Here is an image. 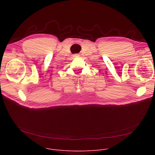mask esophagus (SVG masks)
<instances>
[{
	"instance_id": "esophagus-1",
	"label": "esophagus",
	"mask_w": 155,
	"mask_h": 155,
	"mask_svg": "<svg viewBox=\"0 0 155 155\" xmlns=\"http://www.w3.org/2000/svg\"><path fill=\"white\" fill-rule=\"evenodd\" d=\"M77 56H79V54H73V57H77Z\"/></svg>"
}]
</instances>
